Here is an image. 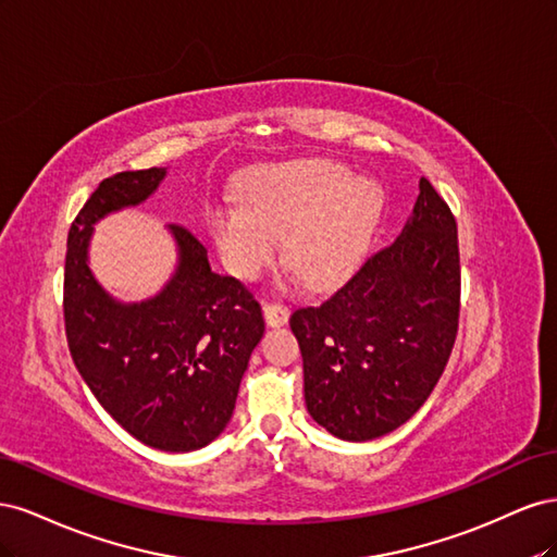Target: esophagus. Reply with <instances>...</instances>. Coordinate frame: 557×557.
<instances>
[{"mask_svg":"<svg viewBox=\"0 0 557 557\" xmlns=\"http://www.w3.org/2000/svg\"><path fill=\"white\" fill-rule=\"evenodd\" d=\"M262 311H264V320H267L269 327H281V325L288 323V318H290L288 307L276 305V301H267Z\"/></svg>","mask_w":557,"mask_h":557,"instance_id":"esophagus-1","label":"esophagus"}]
</instances>
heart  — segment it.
I'll return each mask as SVG.
<instances>
[{
  "instance_id": "obj_1",
  "label": "heart",
  "mask_w": 557,
  "mask_h": 557,
  "mask_svg": "<svg viewBox=\"0 0 557 557\" xmlns=\"http://www.w3.org/2000/svg\"><path fill=\"white\" fill-rule=\"evenodd\" d=\"M381 211L376 181L332 160H299L260 166L239 201L213 205L207 223L232 274L260 276L285 237V262L311 288H334L364 260Z\"/></svg>"
}]
</instances>
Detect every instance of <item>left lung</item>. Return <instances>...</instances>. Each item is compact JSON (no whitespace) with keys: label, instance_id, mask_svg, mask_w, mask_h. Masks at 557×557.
<instances>
[{"label":"left lung","instance_id":"obj_1","mask_svg":"<svg viewBox=\"0 0 557 557\" xmlns=\"http://www.w3.org/2000/svg\"><path fill=\"white\" fill-rule=\"evenodd\" d=\"M399 237L320 307L290 315L311 418L344 442L397 430L423 407L458 334V225L428 178Z\"/></svg>","mask_w":557,"mask_h":557}]
</instances>
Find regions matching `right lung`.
Returning a JSON list of instances; mask_svg holds the SVG:
<instances>
[{"label": "right lung", "mask_w": 557, "mask_h": 557, "mask_svg": "<svg viewBox=\"0 0 557 557\" xmlns=\"http://www.w3.org/2000/svg\"><path fill=\"white\" fill-rule=\"evenodd\" d=\"M164 176V166H150L104 178L78 211L66 239L64 327L78 374L115 423L150 448L188 453L227 428L264 320L244 285L211 272L207 248L178 225H166L176 269L158 295L121 301L95 278V223L144 205Z\"/></svg>", "instance_id": "obj_1"}]
</instances>
